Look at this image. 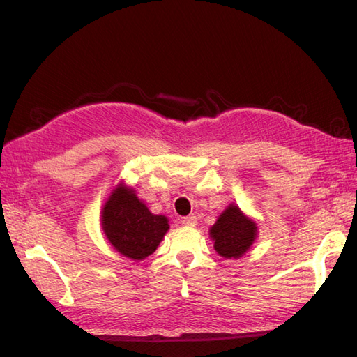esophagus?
Returning <instances> with one entry per match:
<instances>
[{
    "instance_id": "esophagus-1",
    "label": "esophagus",
    "mask_w": 357,
    "mask_h": 357,
    "mask_svg": "<svg viewBox=\"0 0 357 357\" xmlns=\"http://www.w3.org/2000/svg\"><path fill=\"white\" fill-rule=\"evenodd\" d=\"M197 223H198V220L195 215H186V218L181 219V225L185 226V228H195Z\"/></svg>"
}]
</instances>
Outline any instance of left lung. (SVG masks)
Instances as JSON below:
<instances>
[{
    "mask_svg": "<svg viewBox=\"0 0 357 357\" xmlns=\"http://www.w3.org/2000/svg\"><path fill=\"white\" fill-rule=\"evenodd\" d=\"M214 250L225 259H240L250 250L257 236V225L238 205L229 204L210 228Z\"/></svg>",
    "mask_w": 357,
    "mask_h": 357,
    "instance_id": "8db88e82",
    "label": "left lung"
}]
</instances>
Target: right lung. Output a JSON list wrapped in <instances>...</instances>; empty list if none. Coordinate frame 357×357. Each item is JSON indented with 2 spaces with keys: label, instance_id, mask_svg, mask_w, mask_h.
I'll return each mask as SVG.
<instances>
[{
  "label": "right lung",
  "instance_id": "add662e5",
  "mask_svg": "<svg viewBox=\"0 0 357 357\" xmlns=\"http://www.w3.org/2000/svg\"><path fill=\"white\" fill-rule=\"evenodd\" d=\"M101 226L114 250L132 261H143L152 255L169 229L165 215L150 211L135 190L123 181L114 186L107 198Z\"/></svg>",
  "mask_w": 357,
  "mask_h": 357
}]
</instances>
